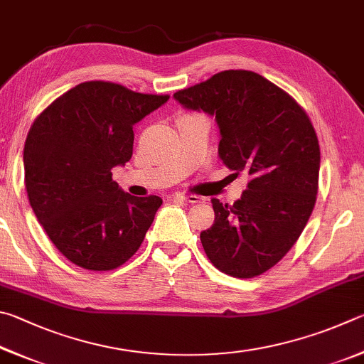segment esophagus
Masks as SVG:
<instances>
[{"instance_id":"obj_1","label":"esophagus","mask_w":364,"mask_h":364,"mask_svg":"<svg viewBox=\"0 0 364 364\" xmlns=\"http://www.w3.org/2000/svg\"><path fill=\"white\" fill-rule=\"evenodd\" d=\"M176 198L181 200V201H186V203H200V201H203V198L198 195H177Z\"/></svg>"}]
</instances>
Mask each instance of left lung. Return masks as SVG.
<instances>
[{
  "label": "left lung",
  "instance_id": "1",
  "mask_svg": "<svg viewBox=\"0 0 364 364\" xmlns=\"http://www.w3.org/2000/svg\"><path fill=\"white\" fill-rule=\"evenodd\" d=\"M174 99L215 118L219 158L251 177L233 205L211 200L214 224L200 235L206 256L227 275L257 277L294 246L315 208L320 145L310 118L288 92L247 70L215 73Z\"/></svg>",
  "mask_w": 364,
  "mask_h": 364
}]
</instances>
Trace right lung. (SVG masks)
Masks as SVG:
<instances>
[{
    "instance_id": "1",
    "label": "right lung",
    "mask_w": 364,
    "mask_h": 364,
    "mask_svg": "<svg viewBox=\"0 0 364 364\" xmlns=\"http://www.w3.org/2000/svg\"><path fill=\"white\" fill-rule=\"evenodd\" d=\"M169 95L86 81L57 97L31 124L23 149L25 188L36 219L70 262L105 272L142 245L159 196H132L112 178L132 156V126Z\"/></svg>"
}]
</instances>
